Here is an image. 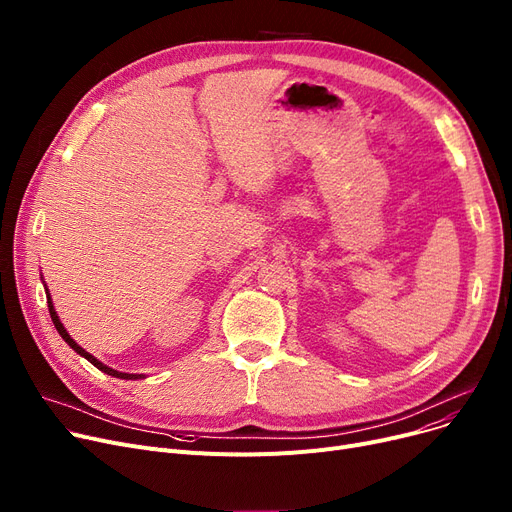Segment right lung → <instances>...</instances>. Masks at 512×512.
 I'll list each match as a JSON object with an SVG mask.
<instances>
[{
  "instance_id": "right-lung-1",
  "label": "right lung",
  "mask_w": 512,
  "mask_h": 512,
  "mask_svg": "<svg viewBox=\"0 0 512 512\" xmlns=\"http://www.w3.org/2000/svg\"><path fill=\"white\" fill-rule=\"evenodd\" d=\"M45 294H47V309H49V315H51V321H53V326H56V330H58V334L64 338V342L72 348V351L76 353V355H80V357H85L91 365H95L99 371H103V373H107V375H112V378H122V380H141V378H145L143 373H122V371H116V369H112V367H107V365H103L99 359H95L91 353H87L85 348H80L70 336H68V332H66V328L62 326V321H60V317H58V313H56V309H53V303H51V297H49V290L45 288Z\"/></svg>"
}]
</instances>
